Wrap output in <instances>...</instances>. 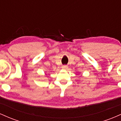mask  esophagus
<instances>
[{"label": "esophagus", "mask_w": 121, "mask_h": 121, "mask_svg": "<svg viewBox=\"0 0 121 121\" xmlns=\"http://www.w3.org/2000/svg\"><path fill=\"white\" fill-rule=\"evenodd\" d=\"M62 68L63 69H66L68 68V66H66V65H63L62 66Z\"/></svg>", "instance_id": "1"}]
</instances>
